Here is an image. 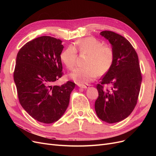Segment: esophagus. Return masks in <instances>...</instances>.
Instances as JSON below:
<instances>
[{
  "instance_id": "1",
  "label": "esophagus",
  "mask_w": 156,
  "mask_h": 156,
  "mask_svg": "<svg viewBox=\"0 0 156 156\" xmlns=\"http://www.w3.org/2000/svg\"><path fill=\"white\" fill-rule=\"evenodd\" d=\"M79 87L83 88H87L89 87L88 84H79Z\"/></svg>"
}]
</instances>
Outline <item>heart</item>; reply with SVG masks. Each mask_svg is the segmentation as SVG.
Returning <instances> with one entry per match:
<instances>
[{
	"instance_id": "b5f03b06",
	"label": "heart",
	"mask_w": 156,
	"mask_h": 156,
	"mask_svg": "<svg viewBox=\"0 0 156 156\" xmlns=\"http://www.w3.org/2000/svg\"><path fill=\"white\" fill-rule=\"evenodd\" d=\"M77 51L80 54L87 55L84 64L86 67L75 69L69 75L79 84H88L98 75H105L114 64L115 55L112 47L103 44L96 37L89 36L78 40L74 47H68L61 53V61L69 70H72L76 65Z\"/></svg>"
}]
</instances>
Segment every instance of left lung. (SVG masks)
Wrapping results in <instances>:
<instances>
[{
	"label": "left lung",
	"mask_w": 156,
	"mask_h": 156,
	"mask_svg": "<svg viewBox=\"0 0 156 156\" xmlns=\"http://www.w3.org/2000/svg\"><path fill=\"white\" fill-rule=\"evenodd\" d=\"M100 34L107 39L114 50L115 58L111 69L97 84L99 96L95 101L97 116L108 124L126 119L135 108L142 82L138 55L130 42L114 32ZM104 84L110 89H104Z\"/></svg>",
	"instance_id": "1"
}]
</instances>
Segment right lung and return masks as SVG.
<instances>
[{"label":"right lung","mask_w":156,"mask_h":156,"mask_svg":"<svg viewBox=\"0 0 156 156\" xmlns=\"http://www.w3.org/2000/svg\"><path fill=\"white\" fill-rule=\"evenodd\" d=\"M62 43L53 37H38L23 45L16 58L13 79L19 101L28 114L44 124L62 117L75 86L70 81L53 86L63 75Z\"/></svg>","instance_id":"add662e5"}]
</instances>
